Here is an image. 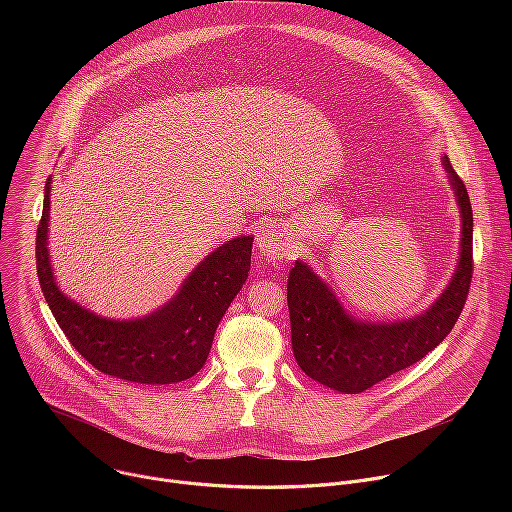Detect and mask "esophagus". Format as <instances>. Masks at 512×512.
<instances>
[{"label":"esophagus","instance_id":"esophagus-1","mask_svg":"<svg viewBox=\"0 0 512 512\" xmlns=\"http://www.w3.org/2000/svg\"><path fill=\"white\" fill-rule=\"evenodd\" d=\"M257 249H259L261 255H265L269 259H285V257H289L287 237L277 227L263 229V233L259 235V241H257Z\"/></svg>","mask_w":512,"mask_h":512}]
</instances>
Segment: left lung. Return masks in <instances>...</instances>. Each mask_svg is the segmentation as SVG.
Here are the masks:
<instances>
[{
    "instance_id": "left-lung-1",
    "label": "left lung",
    "mask_w": 512,
    "mask_h": 512,
    "mask_svg": "<svg viewBox=\"0 0 512 512\" xmlns=\"http://www.w3.org/2000/svg\"><path fill=\"white\" fill-rule=\"evenodd\" d=\"M462 212V255L448 289L425 314L395 324H364L346 316L328 285L296 263L287 279L291 346L302 371L340 393H362L419 362L458 322L470 294L472 204L466 184L444 158Z\"/></svg>"
}]
</instances>
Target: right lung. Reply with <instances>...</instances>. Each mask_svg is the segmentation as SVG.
<instances>
[{
	"mask_svg": "<svg viewBox=\"0 0 512 512\" xmlns=\"http://www.w3.org/2000/svg\"><path fill=\"white\" fill-rule=\"evenodd\" d=\"M48 196L50 178L36 231V269L44 300L68 342L97 371L123 381L170 385L194 377L206 362L218 322L249 277L253 237L233 239L212 251L156 314L113 322L68 300L54 283L46 247Z\"/></svg>",
	"mask_w": 512,
	"mask_h": 512,
	"instance_id": "right-lung-1",
	"label": "right lung"
}]
</instances>
